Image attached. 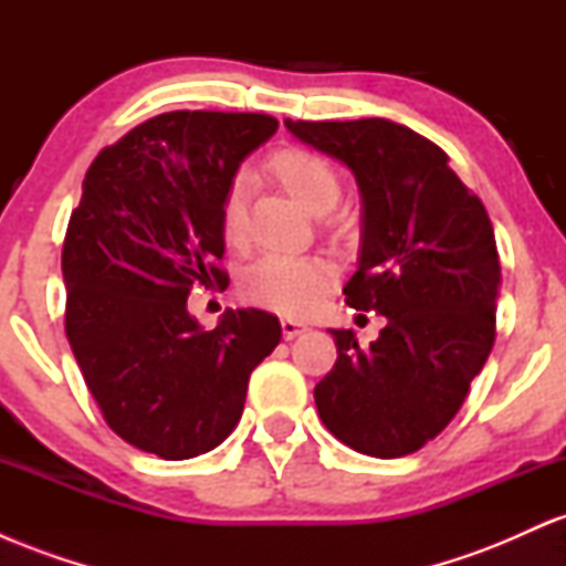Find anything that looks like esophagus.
Returning a JSON list of instances; mask_svg holds the SVG:
<instances>
[{"mask_svg": "<svg viewBox=\"0 0 566 566\" xmlns=\"http://www.w3.org/2000/svg\"><path fill=\"white\" fill-rule=\"evenodd\" d=\"M305 324H301V322H292V319H282V335H284V340H292V337H297V335H303L305 333Z\"/></svg>", "mask_w": 566, "mask_h": 566, "instance_id": "esophagus-1", "label": "esophagus"}]
</instances>
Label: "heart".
Segmentation results:
<instances>
[{
	"label": "heart",
	"mask_w": 566,
	"mask_h": 566,
	"mask_svg": "<svg viewBox=\"0 0 566 566\" xmlns=\"http://www.w3.org/2000/svg\"><path fill=\"white\" fill-rule=\"evenodd\" d=\"M276 180L292 193V199L303 210L322 216L333 210L340 197V175L322 154L308 148H284L276 151L269 161ZM247 175H237L223 199L220 210V229L226 242L237 244L244 233V197H247ZM329 290L327 263L316 258H290V255H265L255 261L242 274L239 292L244 301L274 311V314L301 319L308 316Z\"/></svg>",
	"instance_id": "1"
}]
</instances>
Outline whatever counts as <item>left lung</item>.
<instances>
[{"label": "left lung", "instance_id": "1", "mask_svg": "<svg viewBox=\"0 0 566 566\" xmlns=\"http://www.w3.org/2000/svg\"><path fill=\"white\" fill-rule=\"evenodd\" d=\"M287 129L356 175L365 237L343 295L386 316L369 348L329 329L337 361L314 388L322 423L373 458L418 452L450 426L495 343V231L450 157L415 129L388 119H287Z\"/></svg>", "mask_w": 566, "mask_h": 566}]
</instances>
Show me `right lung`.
I'll use <instances>...</instances> for the list:
<instances>
[{
    "mask_svg": "<svg viewBox=\"0 0 566 566\" xmlns=\"http://www.w3.org/2000/svg\"><path fill=\"white\" fill-rule=\"evenodd\" d=\"M269 114L167 112L97 154L63 239L66 335L108 428L165 460L210 452L237 428L247 382L282 324L188 314L193 284H223L220 210L233 172L276 133Z\"/></svg>",
    "mask_w": 566,
    "mask_h": 566,
    "instance_id": "right-lung-1",
    "label": "right lung"
}]
</instances>
